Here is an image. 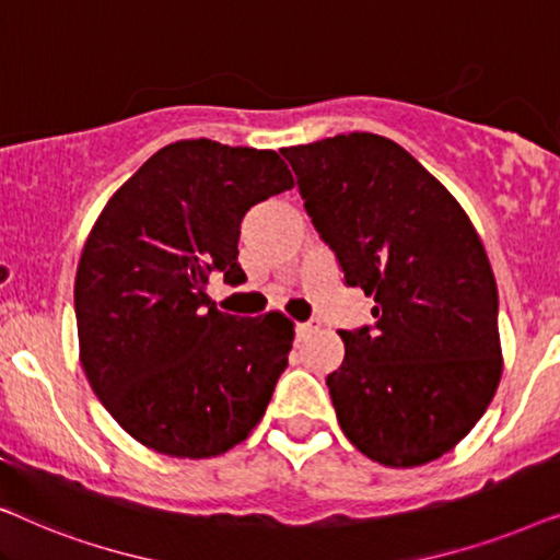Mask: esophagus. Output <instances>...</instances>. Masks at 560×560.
Wrapping results in <instances>:
<instances>
[{
	"mask_svg": "<svg viewBox=\"0 0 560 560\" xmlns=\"http://www.w3.org/2000/svg\"><path fill=\"white\" fill-rule=\"evenodd\" d=\"M320 324L318 320H303V324H298V336H308L313 331H318Z\"/></svg>",
	"mask_w": 560,
	"mask_h": 560,
	"instance_id": "34e87169",
	"label": "esophagus"
}]
</instances>
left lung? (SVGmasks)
<instances>
[{"mask_svg":"<svg viewBox=\"0 0 560 560\" xmlns=\"http://www.w3.org/2000/svg\"><path fill=\"white\" fill-rule=\"evenodd\" d=\"M313 226L374 326L339 331L336 418L366 458L410 469L477 425L502 377L497 282L462 203L408 150L372 132L282 148Z\"/></svg>","mask_w":560,"mask_h":560,"instance_id":"1","label":"left lung"}]
</instances>
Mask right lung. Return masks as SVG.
<instances>
[{
    "instance_id": "right-lung-1",
    "label": "right lung",
    "mask_w": 560,
    "mask_h": 560,
    "mask_svg": "<svg viewBox=\"0 0 560 560\" xmlns=\"http://www.w3.org/2000/svg\"><path fill=\"white\" fill-rule=\"evenodd\" d=\"M293 186L275 150L180 140L119 186L91 226L73 288L81 366L142 446L211 458L262 420L295 324L280 311L232 316L206 288L213 275L244 278V213Z\"/></svg>"
}]
</instances>
